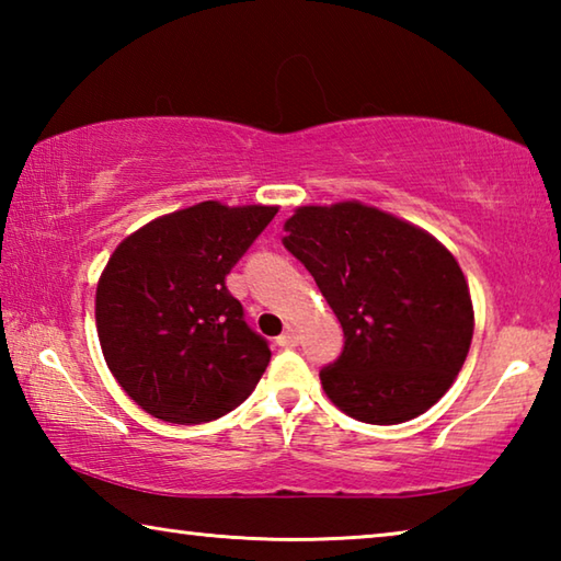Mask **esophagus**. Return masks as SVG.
Instances as JSON below:
<instances>
[{
	"label": "esophagus",
	"instance_id": "1",
	"mask_svg": "<svg viewBox=\"0 0 561 561\" xmlns=\"http://www.w3.org/2000/svg\"><path fill=\"white\" fill-rule=\"evenodd\" d=\"M297 344H299V339H297V334H294L291 329L284 331L282 336H277V346H282V348H294Z\"/></svg>",
	"mask_w": 561,
	"mask_h": 561
}]
</instances>
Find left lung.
Instances as JSON below:
<instances>
[{
	"mask_svg": "<svg viewBox=\"0 0 561 561\" xmlns=\"http://www.w3.org/2000/svg\"><path fill=\"white\" fill-rule=\"evenodd\" d=\"M282 244L311 272L344 329V348L319 371L346 415L396 425L453 386L472 341L468 282L421 227L360 203L299 207Z\"/></svg>",
	"mask_w": 561,
	"mask_h": 561,
	"instance_id": "obj_1",
	"label": "left lung"
}]
</instances>
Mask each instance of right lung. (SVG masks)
I'll return each instance as SVG.
<instances>
[{"label": "right lung", "instance_id": "1", "mask_svg": "<svg viewBox=\"0 0 561 561\" xmlns=\"http://www.w3.org/2000/svg\"><path fill=\"white\" fill-rule=\"evenodd\" d=\"M274 215L207 201L148 222L111 254L96 289L99 341L146 413L205 423L254 391L272 351L225 277Z\"/></svg>", "mask_w": 561, "mask_h": 561}]
</instances>
